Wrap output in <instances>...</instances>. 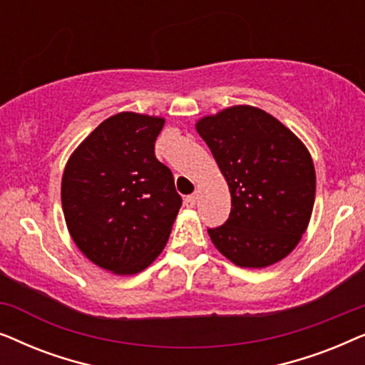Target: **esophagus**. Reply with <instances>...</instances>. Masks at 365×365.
Returning <instances> with one entry per match:
<instances>
[{"label":"esophagus","instance_id":"34e87169","mask_svg":"<svg viewBox=\"0 0 365 365\" xmlns=\"http://www.w3.org/2000/svg\"><path fill=\"white\" fill-rule=\"evenodd\" d=\"M184 202H186L187 207H194L197 202V194H191V196H187L186 199H184Z\"/></svg>","mask_w":365,"mask_h":365}]
</instances>
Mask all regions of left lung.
<instances>
[{
	"mask_svg": "<svg viewBox=\"0 0 365 365\" xmlns=\"http://www.w3.org/2000/svg\"><path fill=\"white\" fill-rule=\"evenodd\" d=\"M196 131L231 192L229 219L207 229L212 244L239 267L282 261L311 221L316 199L311 153L279 119L247 104L201 118Z\"/></svg>",
	"mask_w": 365,
	"mask_h": 365,
	"instance_id": "obj_1",
	"label": "left lung"
}]
</instances>
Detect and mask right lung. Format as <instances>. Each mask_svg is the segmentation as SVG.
Returning a JSON list of instances; mask_svg holds the SVG:
<instances>
[{
  "mask_svg": "<svg viewBox=\"0 0 365 365\" xmlns=\"http://www.w3.org/2000/svg\"><path fill=\"white\" fill-rule=\"evenodd\" d=\"M164 118L123 111L69 156L61 181L68 231L89 261L118 276L146 269L166 246L181 207L154 143Z\"/></svg>",
  "mask_w": 365,
  "mask_h": 365,
  "instance_id": "add662e5",
  "label": "right lung"
}]
</instances>
